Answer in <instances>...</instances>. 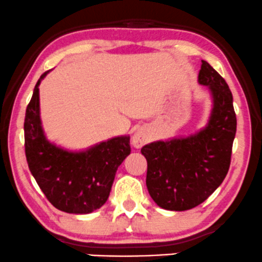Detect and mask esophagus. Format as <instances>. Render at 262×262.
Masks as SVG:
<instances>
[{"label": "esophagus", "mask_w": 262, "mask_h": 262, "mask_svg": "<svg viewBox=\"0 0 262 262\" xmlns=\"http://www.w3.org/2000/svg\"><path fill=\"white\" fill-rule=\"evenodd\" d=\"M147 142V135L144 134L142 130H137L132 136V144H134L136 148H141L144 143Z\"/></svg>", "instance_id": "34e87169"}]
</instances>
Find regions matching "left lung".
Instances as JSON below:
<instances>
[{"mask_svg": "<svg viewBox=\"0 0 262 262\" xmlns=\"http://www.w3.org/2000/svg\"><path fill=\"white\" fill-rule=\"evenodd\" d=\"M199 83L207 85L213 98L206 127L189 137L158 141L141 149L147 159V189L164 210L186 211L202 204L229 170L236 131L232 92L206 61H202Z\"/></svg>", "mask_w": 262, "mask_h": 262, "instance_id": "left-lung-1", "label": "left lung"}]
</instances>
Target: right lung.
I'll return each mask as SVG.
<instances>
[{
	"label": "right lung",
	"instance_id": "obj_1",
	"mask_svg": "<svg viewBox=\"0 0 262 262\" xmlns=\"http://www.w3.org/2000/svg\"><path fill=\"white\" fill-rule=\"evenodd\" d=\"M40 76L24 119V147L30 173L57 210L91 213L106 202L119 165L130 155V137L120 136L83 152H70L46 140L39 107Z\"/></svg>",
	"mask_w": 262,
	"mask_h": 262
}]
</instances>
